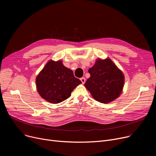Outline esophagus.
<instances>
[{"instance_id": "1", "label": "esophagus", "mask_w": 156, "mask_h": 156, "mask_svg": "<svg viewBox=\"0 0 156 156\" xmlns=\"http://www.w3.org/2000/svg\"><path fill=\"white\" fill-rule=\"evenodd\" d=\"M80 80L81 81V82H82L83 84H84V83H85V81H86V79H85L84 77L81 78H80Z\"/></svg>"}]
</instances>
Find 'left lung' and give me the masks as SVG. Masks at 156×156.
<instances>
[{
	"label": "left lung",
	"mask_w": 156,
	"mask_h": 156,
	"mask_svg": "<svg viewBox=\"0 0 156 156\" xmlns=\"http://www.w3.org/2000/svg\"><path fill=\"white\" fill-rule=\"evenodd\" d=\"M88 73L90 77L84 85L95 100L109 103L120 96L125 84V76L111 59H97Z\"/></svg>",
	"instance_id": "obj_1"
}]
</instances>
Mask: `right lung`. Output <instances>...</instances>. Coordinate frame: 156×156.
<instances>
[{
    "label": "right lung",
    "mask_w": 156,
    "mask_h": 156,
    "mask_svg": "<svg viewBox=\"0 0 156 156\" xmlns=\"http://www.w3.org/2000/svg\"><path fill=\"white\" fill-rule=\"evenodd\" d=\"M81 83V81L74 76L73 71L65 67L61 60L48 61L36 77L38 93L52 104L67 99Z\"/></svg>",
    "instance_id": "obj_1"
}]
</instances>
